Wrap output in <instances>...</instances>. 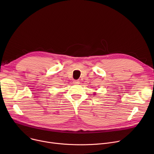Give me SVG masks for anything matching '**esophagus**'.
Instances as JSON below:
<instances>
[{
	"instance_id": "esophagus-1",
	"label": "esophagus",
	"mask_w": 154,
	"mask_h": 154,
	"mask_svg": "<svg viewBox=\"0 0 154 154\" xmlns=\"http://www.w3.org/2000/svg\"><path fill=\"white\" fill-rule=\"evenodd\" d=\"M73 83H74V84H80V82L79 81V80H74V81H73Z\"/></svg>"
}]
</instances>
